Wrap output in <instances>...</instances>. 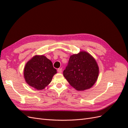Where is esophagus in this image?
Listing matches in <instances>:
<instances>
[{
    "instance_id": "obj_1",
    "label": "esophagus",
    "mask_w": 128,
    "mask_h": 128,
    "mask_svg": "<svg viewBox=\"0 0 128 128\" xmlns=\"http://www.w3.org/2000/svg\"><path fill=\"white\" fill-rule=\"evenodd\" d=\"M57 71H58V72H59V73H61V72H62V68H59V69H58Z\"/></svg>"
}]
</instances>
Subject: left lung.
<instances>
[{
  "mask_svg": "<svg viewBox=\"0 0 128 128\" xmlns=\"http://www.w3.org/2000/svg\"><path fill=\"white\" fill-rule=\"evenodd\" d=\"M64 76L77 90L83 91L93 86L99 74L96 60L90 54L80 52L71 56L64 70Z\"/></svg>",
  "mask_w": 128,
  "mask_h": 128,
  "instance_id": "1",
  "label": "left lung"
}]
</instances>
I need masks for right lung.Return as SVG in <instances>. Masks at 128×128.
Here are the masks:
<instances>
[{
    "mask_svg": "<svg viewBox=\"0 0 128 128\" xmlns=\"http://www.w3.org/2000/svg\"><path fill=\"white\" fill-rule=\"evenodd\" d=\"M56 73L51 61L44 56H34L26 63L24 69L26 82L37 90L44 88Z\"/></svg>",
    "mask_w": 128,
    "mask_h": 128,
    "instance_id": "obj_1",
    "label": "right lung"
}]
</instances>
